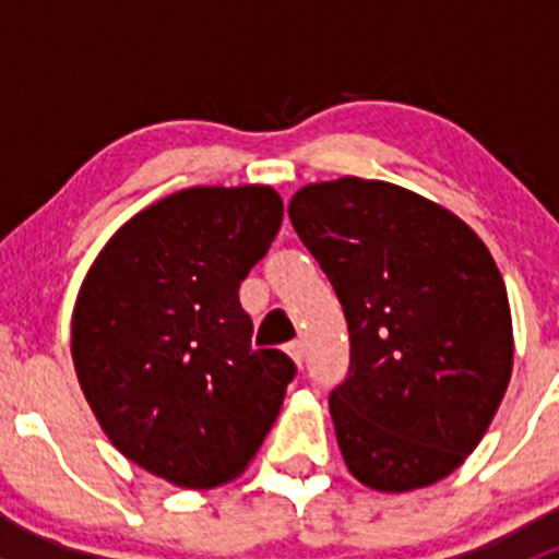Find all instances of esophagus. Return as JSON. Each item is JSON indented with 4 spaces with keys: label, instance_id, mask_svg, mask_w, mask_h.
<instances>
[{
    "label": "esophagus",
    "instance_id": "esophagus-1",
    "mask_svg": "<svg viewBox=\"0 0 559 559\" xmlns=\"http://www.w3.org/2000/svg\"><path fill=\"white\" fill-rule=\"evenodd\" d=\"M286 354H289L292 362H295V365H302V357H306V352H302V343L300 341H292L289 346H286Z\"/></svg>",
    "mask_w": 559,
    "mask_h": 559
}]
</instances>
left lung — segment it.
Returning <instances> with one entry per match:
<instances>
[{"label":"left lung","mask_w":559,"mask_h":559,"mask_svg":"<svg viewBox=\"0 0 559 559\" xmlns=\"http://www.w3.org/2000/svg\"><path fill=\"white\" fill-rule=\"evenodd\" d=\"M352 335V370L330 394L348 473L414 492L478 447L514 368L503 275L456 213L389 180H319L289 202Z\"/></svg>","instance_id":"obj_1"}]
</instances>
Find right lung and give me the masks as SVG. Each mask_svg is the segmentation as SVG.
<instances>
[{
    "mask_svg": "<svg viewBox=\"0 0 559 559\" xmlns=\"http://www.w3.org/2000/svg\"><path fill=\"white\" fill-rule=\"evenodd\" d=\"M284 218L273 186H191L134 213L72 308L78 384L107 441L180 489L246 471L295 362L253 352L238 289Z\"/></svg>",
    "mask_w": 559,
    "mask_h": 559,
    "instance_id": "add662e5",
    "label": "right lung"
}]
</instances>
